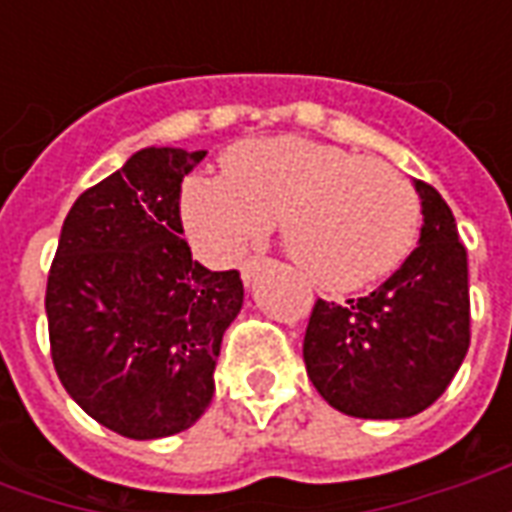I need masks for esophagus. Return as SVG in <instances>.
Segmentation results:
<instances>
[{"mask_svg": "<svg viewBox=\"0 0 512 512\" xmlns=\"http://www.w3.org/2000/svg\"><path fill=\"white\" fill-rule=\"evenodd\" d=\"M260 266H263V257H249L244 266H241V277H244V282H252L257 271H260Z\"/></svg>", "mask_w": 512, "mask_h": 512, "instance_id": "obj_1", "label": "esophagus"}]
</instances>
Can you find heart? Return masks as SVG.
Masks as SVG:
<instances>
[{
  "mask_svg": "<svg viewBox=\"0 0 512 512\" xmlns=\"http://www.w3.org/2000/svg\"><path fill=\"white\" fill-rule=\"evenodd\" d=\"M186 233L211 263H233L277 216L279 238L326 290H359L395 274L417 244L422 205L397 169L304 136L235 145L222 178L183 186Z\"/></svg>",
  "mask_w": 512,
  "mask_h": 512,
  "instance_id": "b5f03b06",
  "label": "heart"
}]
</instances>
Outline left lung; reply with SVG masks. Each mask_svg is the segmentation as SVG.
Here are the masks:
<instances>
[{
  "instance_id": "8db88e82",
  "label": "left lung",
  "mask_w": 512,
  "mask_h": 512,
  "mask_svg": "<svg viewBox=\"0 0 512 512\" xmlns=\"http://www.w3.org/2000/svg\"><path fill=\"white\" fill-rule=\"evenodd\" d=\"M417 191L425 219L406 263L362 299H318L307 323V376L348 417H414L444 395L469 351L466 246L439 191L422 180Z\"/></svg>"
}]
</instances>
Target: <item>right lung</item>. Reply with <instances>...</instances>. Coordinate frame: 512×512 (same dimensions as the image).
<instances>
[{"instance_id":"add662e5","label":"right lung","mask_w":512,"mask_h":512,"mask_svg":"<svg viewBox=\"0 0 512 512\" xmlns=\"http://www.w3.org/2000/svg\"><path fill=\"white\" fill-rule=\"evenodd\" d=\"M205 150L145 147L84 191L46 285L51 362L68 395L126 439L191 428L213 397L238 271L191 260L180 183Z\"/></svg>"}]
</instances>
